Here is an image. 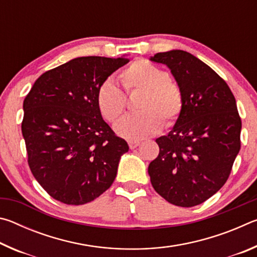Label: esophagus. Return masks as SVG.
Instances as JSON below:
<instances>
[{
    "label": "esophagus",
    "mask_w": 257,
    "mask_h": 257,
    "mask_svg": "<svg viewBox=\"0 0 257 257\" xmlns=\"http://www.w3.org/2000/svg\"><path fill=\"white\" fill-rule=\"evenodd\" d=\"M128 144H129V147H130V149L134 150V149H136L137 146L141 145V142H139V141H129V142H128Z\"/></svg>",
    "instance_id": "1"
}]
</instances>
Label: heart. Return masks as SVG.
I'll return each mask as SVG.
<instances>
[{
    "label": "heart",
    "mask_w": 257,
    "mask_h": 257,
    "mask_svg": "<svg viewBox=\"0 0 257 257\" xmlns=\"http://www.w3.org/2000/svg\"><path fill=\"white\" fill-rule=\"evenodd\" d=\"M125 92L142 90L136 108L120 119L114 125L120 137L137 141L159 133L165 124L177 121L184 108V95L180 86L169 78L164 69L144 59L135 60L120 73ZM96 106L99 114L107 122L113 123L122 114L125 96L114 80L103 81L96 92Z\"/></svg>",
    "instance_id": "b5f03b06"
}]
</instances>
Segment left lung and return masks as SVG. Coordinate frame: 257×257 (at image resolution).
Wrapping results in <instances>:
<instances>
[{
	"mask_svg": "<svg viewBox=\"0 0 257 257\" xmlns=\"http://www.w3.org/2000/svg\"><path fill=\"white\" fill-rule=\"evenodd\" d=\"M151 61L170 69L184 95L175 127L156 139L160 153L149 165L152 186L173 205H198L225 184L240 150L236 99L227 82L188 52H162Z\"/></svg>",
	"mask_w": 257,
	"mask_h": 257,
	"instance_id": "left-lung-1",
	"label": "left lung"
}]
</instances>
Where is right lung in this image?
<instances>
[{
  "label": "right lung",
  "mask_w": 257,
  "mask_h": 257,
  "mask_svg": "<svg viewBox=\"0 0 257 257\" xmlns=\"http://www.w3.org/2000/svg\"><path fill=\"white\" fill-rule=\"evenodd\" d=\"M129 60L81 56L43 73L24 101L21 132L30 171L51 197L89 203L115 179L128 152L96 106L99 85Z\"/></svg>",
  "instance_id": "1"
}]
</instances>
